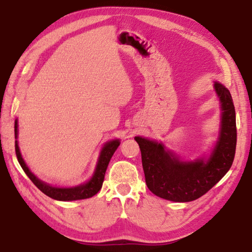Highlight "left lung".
<instances>
[{"mask_svg":"<svg viewBox=\"0 0 252 252\" xmlns=\"http://www.w3.org/2000/svg\"><path fill=\"white\" fill-rule=\"evenodd\" d=\"M220 101L221 121L218 140L207 158L182 161L166 150L162 142L135 136L142 157L145 183L158 197L186 203L199 198L225 176L236 153V112L231 94L225 86L215 82Z\"/></svg>","mask_w":252,"mask_h":252,"instance_id":"left-lung-1","label":"left lung"}]
</instances>
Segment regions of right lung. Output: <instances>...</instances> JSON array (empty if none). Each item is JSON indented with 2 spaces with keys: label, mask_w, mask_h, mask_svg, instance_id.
Returning <instances> with one entry per match:
<instances>
[{
  "label": "right lung",
  "mask_w": 252,
  "mask_h": 252,
  "mask_svg": "<svg viewBox=\"0 0 252 252\" xmlns=\"http://www.w3.org/2000/svg\"><path fill=\"white\" fill-rule=\"evenodd\" d=\"M14 132L15 139H17V120H15ZM119 145H120V141L119 140H112L107 142V143L103 145L101 152H100L93 177H91L88 182L85 183V184H80L75 187H55L47 184V183L40 181L39 178L36 177L34 174L30 171V168L27 167L26 163L24 162V159H23L22 154L20 152V148H18L17 144V140L15 141V153L17 161L22 166L23 171L25 172L26 175L30 177V180L34 183L35 186L37 187L39 190H42L45 195H47L48 197L53 199L62 200V202H69V200L90 198L101 189L108 164L110 162L112 155L116 152Z\"/></svg>",
  "instance_id": "1"
}]
</instances>
